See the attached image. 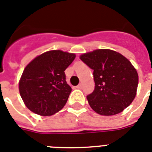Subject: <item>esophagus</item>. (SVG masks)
Here are the masks:
<instances>
[{
  "instance_id": "esophagus-1",
  "label": "esophagus",
  "mask_w": 152,
  "mask_h": 152,
  "mask_svg": "<svg viewBox=\"0 0 152 152\" xmlns=\"http://www.w3.org/2000/svg\"><path fill=\"white\" fill-rule=\"evenodd\" d=\"M82 86H83V85H82V83H80L78 85V86H76V88H77V89H81V88H82Z\"/></svg>"
}]
</instances>
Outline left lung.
Here are the masks:
<instances>
[{"instance_id": "8db88e82", "label": "left lung", "mask_w": 152, "mask_h": 152, "mask_svg": "<svg viewBox=\"0 0 152 152\" xmlns=\"http://www.w3.org/2000/svg\"><path fill=\"white\" fill-rule=\"evenodd\" d=\"M80 59L94 70L95 89L86 98L94 111L114 115L132 103L138 75L127 58L115 51L97 49L82 55Z\"/></svg>"}]
</instances>
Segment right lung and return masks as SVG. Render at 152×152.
<instances>
[{
    "label": "right lung",
    "instance_id": "right-lung-1",
    "mask_svg": "<svg viewBox=\"0 0 152 152\" xmlns=\"http://www.w3.org/2000/svg\"><path fill=\"white\" fill-rule=\"evenodd\" d=\"M75 58L72 53L48 51L25 67L19 82V92L31 111L51 116L63 108L72 91L66 81L65 70Z\"/></svg>",
    "mask_w": 152,
    "mask_h": 152
}]
</instances>
